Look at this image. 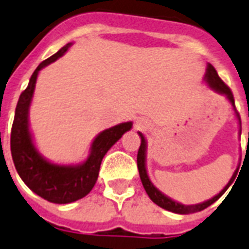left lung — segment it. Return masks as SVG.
<instances>
[{"label":"left lung","mask_w":249,"mask_h":249,"mask_svg":"<svg viewBox=\"0 0 249 249\" xmlns=\"http://www.w3.org/2000/svg\"><path fill=\"white\" fill-rule=\"evenodd\" d=\"M204 81L211 89H213L214 91H217V93L226 95V98H228L229 101H230V103H231L232 108L235 109V102H234V95H232L231 90H230V88L220 79V76H218V73H217V71L214 70V67H213L212 64H208V67H207ZM235 113L236 117H238V120H239L240 125V117L239 113L236 112V109ZM138 134H140L141 137V146L140 150H138V155H137V166H138V172H140V177L141 181H142V185H143L144 190H146V193H147V195L150 196V199H151L155 204H158L159 207H161V208L166 209V211H169V212L178 213V214H189V213L200 212V211H203V209H205L211 204H213L214 201L218 200V199L224 195L225 191H226V190L229 189V186L234 182L236 174H238V168H236V170L234 172V174H232V177L230 178V181H229L228 185L221 190L220 194H217L216 196H213L212 199H209V200L194 205H185L181 204V203H177V201L172 200L170 197L164 195L161 191H159L155 186L152 185V182L150 181L147 170H146V148H147L146 147V140H144V137L142 133L138 132Z\"/></svg>","instance_id":"1"}]
</instances>
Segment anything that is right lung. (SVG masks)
<instances>
[{
	"instance_id": "right-lung-1",
	"label": "right lung",
	"mask_w": 249,
	"mask_h": 249,
	"mask_svg": "<svg viewBox=\"0 0 249 249\" xmlns=\"http://www.w3.org/2000/svg\"><path fill=\"white\" fill-rule=\"evenodd\" d=\"M71 45L63 46L35 70L27 89L18 101L10 138L14 165L23 182L38 196L55 204H68L79 200L91 191L98 179L103 156L125 132L132 129L133 125L132 121L121 123L99 133L91 143L88 159L79 165L53 164L37 151L28 124L29 106L35 93L37 76L42 68L63 55Z\"/></svg>"
}]
</instances>
